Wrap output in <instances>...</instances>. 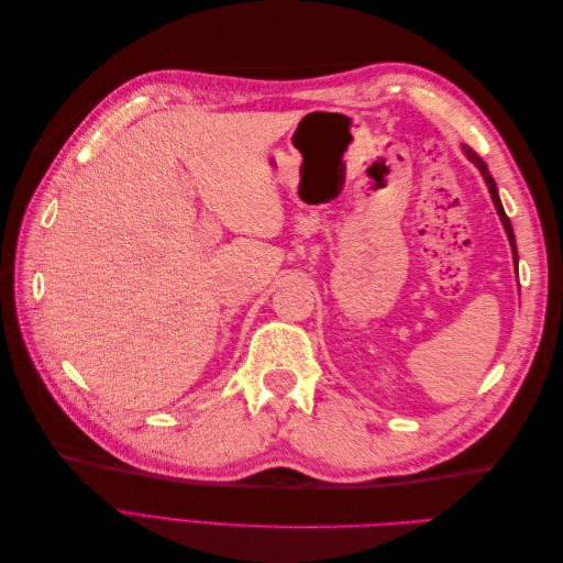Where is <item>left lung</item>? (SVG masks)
<instances>
[{
	"label": "left lung",
	"instance_id": "8db88e82",
	"mask_svg": "<svg viewBox=\"0 0 563 563\" xmlns=\"http://www.w3.org/2000/svg\"><path fill=\"white\" fill-rule=\"evenodd\" d=\"M465 152H467V157H470V159L476 164V168H479L482 176H484V180H486V185H488V192H490V197H493V203H496V211H498V216H500V220H503L505 232H507V236H509V244H512L515 258H517V244H515V232H512V223H509V218H507V213H505V209H503V203H500V197H498V190H496V180L490 178V174H488V168H486L484 159H482L479 155H476V152H472L470 147H465Z\"/></svg>",
	"mask_w": 563,
	"mask_h": 563
}]
</instances>
